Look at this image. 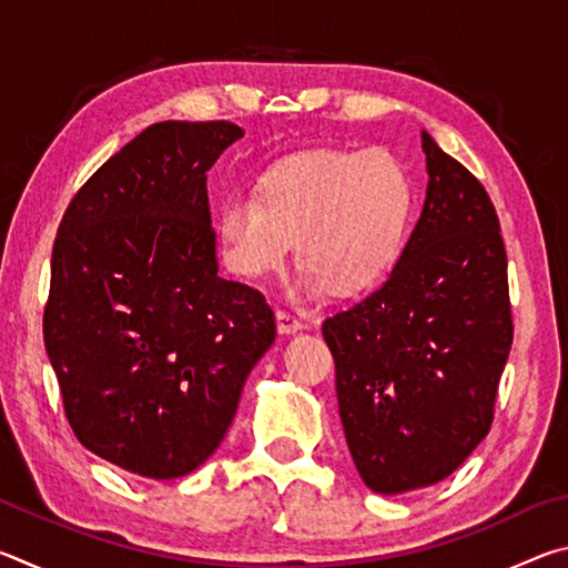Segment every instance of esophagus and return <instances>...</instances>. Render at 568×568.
Returning a JSON list of instances; mask_svg holds the SVG:
<instances>
[{
  "mask_svg": "<svg viewBox=\"0 0 568 568\" xmlns=\"http://www.w3.org/2000/svg\"><path fill=\"white\" fill-rule=\"evenodd\" d=\"M275 321H277V331L285 333V335H291V333H297V331L305 328V323L301 318H295V315L287 313V311H277L275 313Z\"/></svg>",
  "mask_w": 568,
  "mask_h": 568,
  "instance_id": "1",
  "label": "esophagus"
}]
</instances>
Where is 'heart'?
<instances>
[{"label":"heart","instance_id":"heart-1","mask_svg":"<svg viewBox=\"0 0 568 568\" xmlns=\"http://www.w3.org/2000/svg\"><path fill=\"white\" fill-rule=\"evenodd\" d=\"M413 215V182L388 152L305 150L277 160L253 192L217 205L225 265L240 277L275 271L295 237L307 291L351 297L398 261Z\"/></svg>","mask_w":568,"mask_h":568}]
</instances>
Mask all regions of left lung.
Instances as JSON below:
<instances>
[{
	"label": "left lung",
	"mask_w": 568,
	"mask_h": 568,
	"mask_svg": "<svg viewBox=\"0 0 568 568\" xmlns=\"http://www.w3.org/2000/svg\"><path fill=\"white\" fill-rule=\"evenodd\" d=\"M423 213L378 291L323 321L353 464L376 494L438 484L494 423L514 343L486 187L423 132Z\"/></svg>",
	"instance_id": "8db88e82"
}]
</instances>
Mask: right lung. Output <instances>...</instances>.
I'll use <instances>...</instances> for the list:
<instances>
[{"mask_svg":"<svg viewBox=\"0 0 568 568\" xmlns=\"http://www.w3.org/2000/svg\"><path fill=\"white\" fill-rule=\"evenodd\" d=\"M233 122H155L77 190L52 247L44 348L92 454L178 478L215 454L275 341L255 287L217 275L207 170Z\"/></svg>","mask_w":568,"mask_h":568,"instance_id":"obj_1","label":"right lung"}]
</instances>
